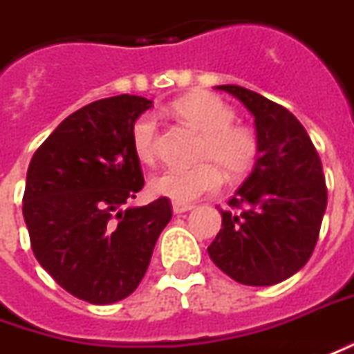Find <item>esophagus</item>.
<instances>
[{
    "label": "esophagus",
    "mask_w": 354,
    "mask_h": 354,
    "mask_svg": "<svg viewBox=\"0 0 354 354\" xmlns=\"http://www.w3.org/2000/svg\"><path fill=\"white\" fill-rule=\"evenodd\" d=\"M192 209H195V207L194 205H189V203H172V211H174V214H182V212L192 211Z\"/></svg>",
    "instance_id": "esophagus-1"
}]
</instances>
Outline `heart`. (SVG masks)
<instances>
[{
  "label": "heart",
  "instance_id": "heart-1",
  "mask_svg": "<svg viewBox=\"0 0 354 354\" xmlns=\"http://www.w3.org/2000/svg\"><path fill=\"white\" fill-rule=\"evenodd\" d=\"M172 115L203 134L194 169H165L149 180L151 194L170 201L187 203L199 195L218 189L222 168L228 176H245L261 153V142L254 130L234 124L236 113L226 101L209 91H195L170 105ZM132 149L142 162H151L157 151V120L142 115L130 130Z\"/></svg>",
  "mask_w": 354,
  "mask_h": 354
}]
</instances>
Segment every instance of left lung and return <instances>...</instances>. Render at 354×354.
I'll return each mask as SVG.
<instances>
[{
	"instance_id": "left-lung-1",
	"label": "left lung",
	"mask_w": 354,
	"mask_h": 354,
	"mask_svg": "<svg viewBox=\"0 0 354 354\" xmlns=\"http://www.w3.org/2000/svg\"><path fill=\"white\" fill-rule=\"evenodd\" d=\"M228 91L254 117L261 153L253 172L220 211L222 228L209 257L232 280L274 286L288 280L315 251L328 189L322 162L303 124L274 101L241 86Z\"/></svg>"
}]
</instances>
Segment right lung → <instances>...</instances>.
Listing matches in <instances>:
<instances>
[{
	"label": "right lung",
	"mask_w": 354,
	"mask_h": 354,
	"mask_svg": "<svg viewBox=\"0 0 354 354\" xmlns=\"http://www.w3.org/2000/svg\"><path fill=\"white\" fill-rule=\"evenodd\" d=\"M151 107L122 93L78 109L39 145L26 172L22 214L34 257L91 305L134 293L172 218L167 197L122 211L143 187L130 130Z\"/></svg>",
	"instance_id": "right-lung-1"
}]
</instances>
